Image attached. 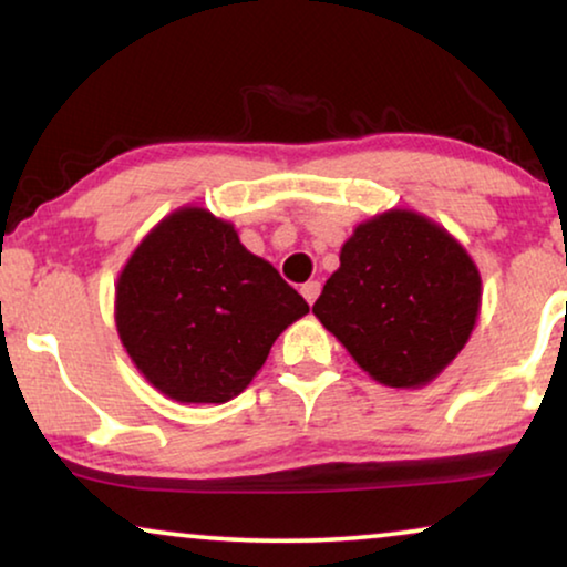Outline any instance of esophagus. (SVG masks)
<instances>
[{"instance_id":"esophagus-1","label":"esophagus","mask_w":567,"mask_h":567,"mask_svg":"<svg viewBox=\"0 0 567 567\" xmlns=\"http://www.w3.org/2000/svg\"><path fill=\"white\" fill-rule=\"evenodd\" d=\"M320 289H322L320 281H307L305 286H301V297H305L309 305H315V299L320 297Z\"/></svg>"}]
</instances>
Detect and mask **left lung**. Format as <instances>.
<instances>
[{"mask_svg": "<svg viewBox=\"0 0 567 567\" xmlns=\"http://www.w3.org/2000/svg\"><path fill=\"white\" fill-rule=\"evenodd\" d=\"M480 274L462 245L413 212L361 224L312 312L377 382L421 386L467 343Z\"/></svg>", "mask_w": 567, "mask_h": 567, "instance_id": "left-lung-1", "label": "left lung"}]
</instances>
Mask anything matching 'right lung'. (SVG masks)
<instances>
[{"label":"right lung","instance_id":"1","mask_svg":"<svg viewBox=\"0 0 567 567\" xmlns=\"http://www.w3.org/2000/svg\"><path fill=\"white\" fill-rule=\"evenodd\" d=\"M307 312L301 293L204 208L159 221L115 289V324L131 361L177 402L237 398L274 340Z\"/></svg>","mask_w":567,"mask_h":567}]
</instances>
